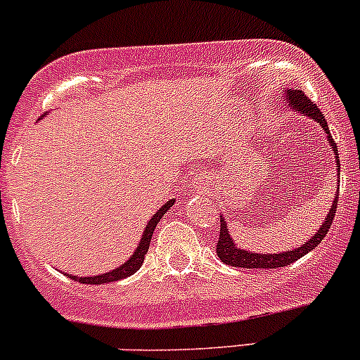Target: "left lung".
<instances>
[{
    "label": "left lung",
    "instance_id": "left-lung-1",
    "mask_svg": "<svg viewBox=\"0 0 360 360\" xmlns=\"http://www.w3.org/2000/svg\"><path fill=\"white\" fill-rule=\"evenodd\" d=\"M285 97H288L289 106H291L292 110L301 112V115L310 116V118L315 120V122L322 127V130L328 134V141H329V144L333 146V151H335V155H336V165L340 167L338 146H336L335 141H333L331 132H329L328 122H326L324 115H322L321 110H319L317 104L311 103L303 90H288V96ZM338 190H340V186H338ZM336 205H338V195H336L335 202H333L331 210H329V214L326 216V221L321 224V228H319L317 233H315L314 237L307 242V244L301 245V248H297L294 250H288V252H282V254H257V252H250V250L238 249L237 245L233 244V240H231L230 233H228L226 223H224L223 216H221L219 240H217V245H216L217 256H219V259L223 261V263L230 264V266H238V268H261V270H268V268L288 266V264H291V263H294V261L300 259V257H303L304 254L310 252L311 249H315L322 240H324V237L328 235L329 228H331L333 219H335V216H336Z\"/></svg>",
    "mask_w": 360,
    "mask_h": 360
}]
</instances>
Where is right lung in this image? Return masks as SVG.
<instances>
[{
  "label": "right lung",
  "mask_w": 360,
  "mask_h": 360,
  "mask_svg": "<svg viewBox=\"0 0 360 360\" xmlns=\"http://www.w3.org/2000/svg\"><path fill=\"white\" fill-rule=\"evenodd\" d=\"M174 198L172 200H169L165 203V205L162 207V209L158 210L157 214H155L153 217H151L150 221H148V226L146 230H144V235L143 238H141V244L139 248H137L136 252L130 256V259L127 261L125 264H122V266L115 268L112 271H108V274H103V275H96V277H75V275H66V277L72 278V281L76 282H82V284H106V282H116V281H122V278H127L130 277V275L136 274L137 270H139L141 266H143L144 263V256H146L148 249H150V242H151V237H153V231L155 228H157V224L160 223V219H162L163 214L167 212V210L170 209V207L174 205Z\"/></svg>",
  "instance_id": "obj_1"
}]
</instances>
